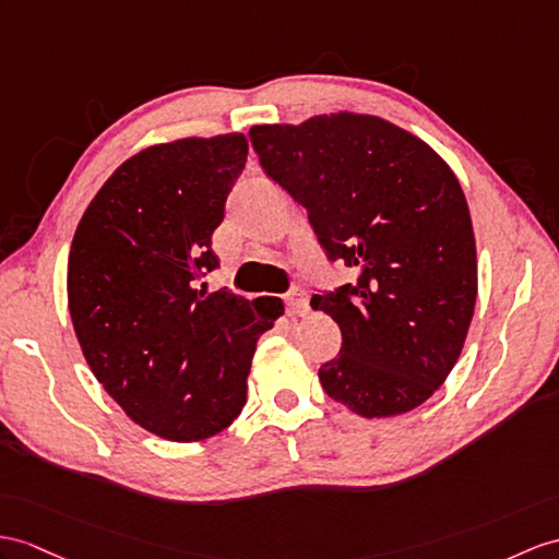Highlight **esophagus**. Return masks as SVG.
Here are the masks:
<instances>
[{"label":"esophagus","mask_w":559,"mask_h":559,"mask_svg":"<svg viewBox=\"0 0 559 559\" xmlns=\"http://www.w3.org/2000/svg\"><path fill=\"white\" fill-rule=\"evenodd\" d=\"M284 304H287V312L289 316H306L310 310L308 306V294L301 287H292V292L284 298Z\"/></svg>","instance_id":"1"}]
</instances>
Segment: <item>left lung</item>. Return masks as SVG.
Returning a JSON list of instances; mask_svg holds the SVG:
<instances>
[{"mask_svg":"<svg viewBox=\"0 0 559 559\" xmlns=\"http://www.w3.org/2000/svg\"><path fill=\"white\" fill-rule=\"evenodd\" d=\"M263 173L306 209L326 261L356 282L312 294L342 330L320 384L362 417L413 411L460 358L476 301L467 199L425 142L374 116L253 126Z\"/></svg>","mask_w":559,"mask_h":559,"instance_id":"obj_1","label":"left lung"}]
</instances>
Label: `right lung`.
Instances as JSON below:
<instances>
[{
	"label": "right lung",
	"mask_w": 559,
	"mask_h": 559,
	"mask_svg": "<svg viewBox=\"0 0 559 559\" xmlns=\"http://www.w3.org/2000/svg\"><path fill=\"white\" fill-rule=\"evenodd\" d=\"M243 134L148 146L108 177L68 255V310L94 377L126 415L201 441L247 403L258 336L280 298L206 294L225 201L247 166Z\"/></svg>",
	"instance_id": "obj_1"
}]
</instances>
